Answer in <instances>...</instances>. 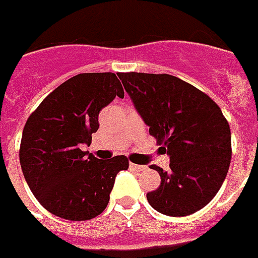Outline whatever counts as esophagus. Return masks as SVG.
<instances>
[{"mask_svg":"<svg viewBox=\"0 0 258 258\" xmlns=\"http://www.w3.org/2000/svg\"><path fill=\"white\" fill-rule=\"evenodd\" d=\"M129 167H131V170H135V171H141L143 170V166H139V164H135V163H131L129 164Z\"/></svg>","mask_w":258,"mask_h":258,"instance_id":"34e87169","label":"esophagus"}]
</instances>
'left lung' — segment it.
Here are the masks:
<instances>
[{
  "label": "left lung",
  "mask_w": 258,
  "mask_h": 258,
  "mask_svg": "<svg viewBox=\"0 0 258 258\" xmlns=\"http://www.w3.org/2000/svg\"><path fill=\"white\" fill-rule=\"evenodd\" d=\"M119 80L144 122L170 156V170L152 164L160 185L147 195L151 207L167 216L204 208L227 175L231 132L210 96L171 75L119 73Z\"/></svg>",
  "instance_id": "obj_1"
}]
</instances>
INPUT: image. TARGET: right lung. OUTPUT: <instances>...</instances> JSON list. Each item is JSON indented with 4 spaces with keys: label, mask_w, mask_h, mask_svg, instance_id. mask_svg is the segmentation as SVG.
<instances>
[{
    "label": "right lung",
    "mask_w": 258,
    "mask_h": 258,
    "mask_svg": "<svg viewBox=\"0 0 258 258\" xmlns=\"http://www.w3.org/2000/svg\"><path fill=\"white\" fill-rule=\"evenodd\" d=\"M123 88L114 73H80L57 87L23 129L20 164L32 195L58 218L90 220L106 210L126 156L99 160L81 145L99 129L100 110Z\"/></svg>",
    "instance_id": "obj_1"
}]
</instances>
